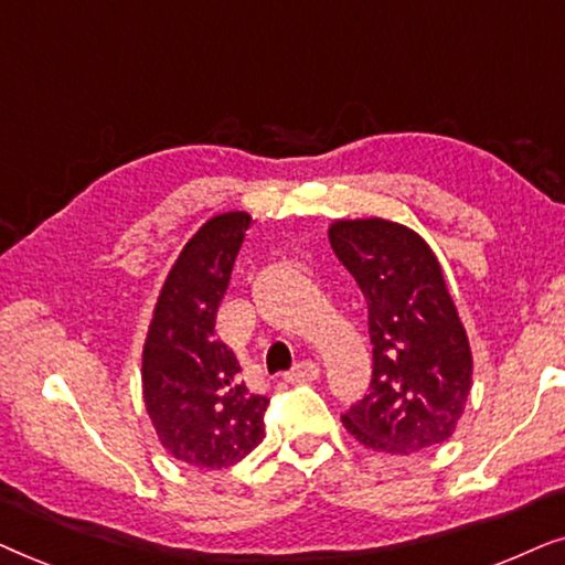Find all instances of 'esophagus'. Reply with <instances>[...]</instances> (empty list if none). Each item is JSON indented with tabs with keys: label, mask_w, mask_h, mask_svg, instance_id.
<instances>
[{
	"label": "esophagus",
	"mask_w": 565,
	"mask_h": 565,
	"mask_svg": "<svg viewBox=\"0 0 565 565\" xmlns=\"http://www.w3.org/2000/svg\"><path fill=\"white\" fill-rule=\"evenodd\" d=\"M320 377V366L312 364V361H302V364L295 366L287 374V382H291V385H302V382H315Z\"/></svg>",
	"instance_id": "obj_1"
}]
</instances>
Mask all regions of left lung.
I'll use <instances>...</instances> for the list:
<instances>
[{"mask_svg": "<svg viewBox=\"0 0 565 565\" xmlns=\"http://www.w3.org/2000/svg\"><path fill=\"white\" fill-rule=\"evenodd\" d=\"M330 245L370 307L372 390L343 426L364 447L411 455L455 434L472 387V353L439 260L405 224L335 220Z\"/></svg>", "mask_w": 565, "mask_h": 565, "instance_id": "left-lung-1", "label": "left lung"}]
</instances>
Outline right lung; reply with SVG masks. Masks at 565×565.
<instances>
[{"mask_svg":"<svg viewBox=\"0 0 565 565\" xmlns=\"http://www.w3.org/2000/svg\"><path fill=\"white\" fill-rule=\"evenodd\" d=\"M253 216L216 214L188 239L157 297L141 351V390L157 439L175 460L222 470L266 436L268 397L243 380L216 335V312Z\"/></svg>","mask_w":565,"mask_h":565,"instance_id":"right-lung-1","label":"right lung"}]
</instances>
